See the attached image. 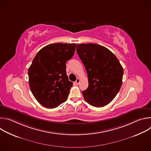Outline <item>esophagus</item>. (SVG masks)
I'll use <instances>...</instances> for the list:
<instances>
[{
	"label": "esophagus",
	"instance_id": "1",
	"mask_svg": "<svg viewBox=\"0 0 151 151\" xmlns=\"http://www.w3.org/2000/svg\"><path fill=\"white\" fill-rule=\"evenodd\" d=\"M79 82H80V79H79V78H77L76 81H75V83H76V84H79Z\"/></svg>",
	"mask_w": 151,
	"mask_h": 151
}]
</instances>
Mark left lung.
<instances>
[{
    "instance_id": "left-lung-1",
    "label": "left lung",
    "mask_w": 151,
    "mask_h": 151,
    "mask_svg": "<svg viewBox=\"0 0 151 151\" xmlns=\"http://www.w3.org/2000/svg\"><path fill=\"white\" fill-rule=\"evenodd\" d=\"M76 52L88 75V87L82 91L85 100L96 107L108 104L122 83L124 70L119 60L106 47L92 43L77 44Z\"/></svg>"
}]
</instances>
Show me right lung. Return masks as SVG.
<instances>
[{
	"instance_id": "add662e5",
	"label": "right lung",
	"mask_w": 151,
	"mask_h": 151,
	"mask_svg": "<svg viewBox=\"0 0 151 151\" xmlns=\"http://www.w3.org/2000/svg\"><path fill=\"white\" fill-rule=\"evenodd\" d=\"M76 44H51L36 55L28 70L30 88L43 106L52 109L68 99L73 83L66 63L74 55Z\"/></svg>"
}]
</instances>
